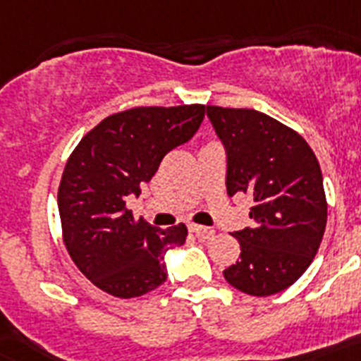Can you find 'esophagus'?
Segmentation results:
<instances>
[{
    "instance_id": "34e87169",
    "label": "esophagus",
    "mask_w": 361,
    "mask_h": 361,
    "mask_svg": "<svg viewBox=\"0 0 361 361\" xmlns=\"http://www.w3.org/2000/svg\"><path fill=\"white\" fill-rule=\"evenodd\" d=\"M189 230H190V231H195L196 235L200 237V239H204V241H207V239H211V237L215 235V231L211 230V228L200 226V224H195V222H190V224H189Z\"/></svg>"
}]
</instances>
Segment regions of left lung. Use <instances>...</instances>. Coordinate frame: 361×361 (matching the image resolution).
I'll list each match as a JSON object with an SVG mask.
<instances>
[{
  "label": "left lung",
  "mask_w": 361,
  "mask_h": 361,
  "mask_svg": "<svg viewBox=\"0 0 361 361\" xmlns=\"http://www.w3.org/2000/svg\"><path fill=\"white\" fill-rule=\"evenodd\" d=\"M207 116L226 146L228 195L252 198L254 226L233 233L241 254L224 278L252 297L283 291L313 262L326 228L317 157L297 131L259 111L207 105Z\"/></svg>",
  "instance_id": "obj_1"
}]
</instances>
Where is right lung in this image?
Listing matches in <instances>:
<instances>
[{
  "mask_svg": "<svg viewBox=\"0 0 361 361\" xmlns=\"http://www.w3.org/2000/svg\"><path fill=\"white\" fill-rule=\"evenodd\" d=\"M206 105L133 107L109 114L79 140L59 185L64 247L98 289L142 297L166 280L165 254L185 243L187 226L166 230L135 219L126 196L140 192L166 152L189 140Z\"/></svg>",
  "mask_w": 361,
  "mask_h": 361,
  "instance_id": "right-lung-1",
  "label": "right lung"
}]
</instances>
